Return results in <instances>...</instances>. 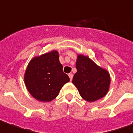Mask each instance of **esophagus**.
<instances>
[{
  "mask_svg": "<svg viewBox=\"0 0 133 133\" xmlns=\"http://www.w3.org/2000/svg\"><path fill=\"white\" fill-rule=\"evenodd\" d=\"M69 79H70V81H72V78H73V75H72V73H69Z\"/></svg>",
  "mask_w": 133,
  "mask_h": 133,
  "instance_id": "34e87169",
  "label": "esophagus"
}]
</instances>
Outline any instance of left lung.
<instances>
[{"label":"left lung","instance_id":"8db88e82","mask_svg":"<svg viewBox=\"0 0 133 133\" xmlns=\"http://www.w3.org/2000/svg\"><path fill=\"white\" fill-rule=\"evenodd\" d=\"M77 72L72 83L78 89L82 98L89 102L107 95L110 85V75L106 69L96 64L89 57L78 55L76 62Z\"/></svg>","mask_w":133,"mask_h":133}]
</instances>
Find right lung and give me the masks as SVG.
<instances>
[{
	"label": "right lung",
	"instance_id": "add662e5",
	"mask_svg": "<svg viewBox=\"0 0 133 133\" xmlns=\"http://www.w3.org/2000/svg\"><path fill=\"white\" fill-rule=\"evenodd\" d=\"M58 57L57 51H53L33 58L27 66L25 85L30 94L40 101L56 98L64 85L69 82Z\"/></svg>",
	"mask_w": 133,
	"mask_h": 133
}]
</instances>
